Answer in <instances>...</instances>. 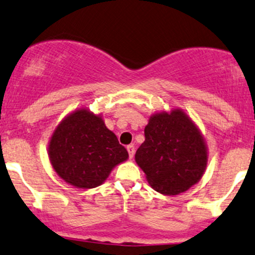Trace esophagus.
Returning <instances> with one entry per match:
<instances>
[{
    "label": "esophagus",
    "mask_w": 255,
    "mask_h": 255,
    "mask_svg": "<svg viewBox=\"0 0 255 255\" xmlns=\"http://www.w3.org/2000/svg\"><path fill=\"white\" fill-rule=\"evenodd\" d=\"M127 151H128V153H129V158H133L134 152H135V149H134L133 145H128Z\"/></svg>",
    "instance_id": "1"
}]
</instances>
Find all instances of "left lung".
Instances as JSON below:
<instances>
[{"label": "left lung", "instance_id": "8db88e82", "mask_svg": "<svg viewBox=\"0 0 255 255\" xmlns=\"http://www.w3.org/2000/svg\"><path fill=\"white\" fill-rule=\"evenodd\" d=\"M144 132L145 141L136 150L135 162L155 191L179 195L201 180L208 163V147L185 111L177 108L152 114Z\"/></svg>", "mask_w": 255, "mask_h": 255}]
</instances>
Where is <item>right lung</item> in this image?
Listing matches in <instances>:
<instances>
[{
	"label": "right lung",
	"mask_w": 255,
	"mask_h": 255,
	"mask_svg": "<svg viewBox=\"0 0 255 255\" xmlns=\"http://www.w3.org/2000/svg\"><path fill=\"white\" fill-rule=\"evenodd\" d=\"M53 169L64 181L78 189L102 185L128 152L100 114L80 108L64 117L48 142Z\"/></svg>",
	"instance_id": "add662e5"
}]
</instances>
